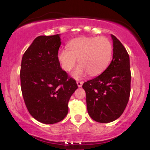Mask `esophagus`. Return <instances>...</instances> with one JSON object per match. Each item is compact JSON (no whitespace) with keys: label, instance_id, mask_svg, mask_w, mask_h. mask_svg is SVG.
Masks as SVG:
<instances>
[{"label":"esophagus","instance_id":"1","mask_svg":"<svg viewBox=\"0 0 150 150\" xmlns=\"http://www.w3.org/2000/svg\"><path fill=\"white\" fill-rule=\"evenodd\" d=\"M83 83V81H77V85H78V87H81Z\"/></svg>","mask_w":150,"mask_h":150}]
</instances>
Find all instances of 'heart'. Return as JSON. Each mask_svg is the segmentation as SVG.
Returning a JSON list of instances; mask_svg holds the SVG:
<instances>
[{"label": "heart", "mask_w": 150, "mask_h": 150, "mask_svg": "<svg viewBox=\"0 0 150 150\" xmlns=\"http://www.w3.org/2000/svg\"><path fill=\"white\" fill-rule=\"evenodd\" d=\"M57 54L62 68L67 72L72 69L78 59L79 65L72 72L75 79L83 78L88 73L96 76L104 72L111 62L113 46L107 38L83 37L73 39Z\"/></svg>", "instance_id": "1"}]
</instances>
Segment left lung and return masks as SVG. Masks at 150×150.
<instances>
[{
    "instance_id": "8db88e82",
    "label": "left lung",
    "mask_w": 150,
    "mask_h": 150,
    "mask_svg": "<svg viewBox=\"0 0 150 150\" xmlns=\"http://www.w3.org/2000/svg\"><path fill=\"white\" fill-rule=\"evenodd\" d=\"M112 60L101 75L85 82L87 110L93 120L110 122L120 117L131 93V74L129 55L121 42L111 35Z\"/></svg>"
}]
</instances>
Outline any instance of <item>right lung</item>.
I'll list each match as a JSON object with an SVG mask.
<instances>
[{
	"mask_svg": "<svg viewBox=\"0 0 150 150\" xmlns=\"http://www.w3.org/2000/svg\"><path fill=\"white\" fill-rule=\"evenodd\" d=\"M59 35H40L22 59L21 89L30 114L38 121L54 124L68 112V102L78 88L76 81L60 67L57 54Z\"/></svg>",
	"mask_w": 150,
	"mask_h": 150,
	"instance_id": "right-lung-1",
	"label": "right lung"
}]
</instances>
